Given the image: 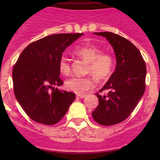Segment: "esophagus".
<instances>
[{
    "instance_id": "esophagus-1",
    "label": "esophagus",
    "mask_w": 160,
    "mask_h": 160,
    "mask_svg": "<svg viewBox=\"0 0 160 160\" xmlns=\"http://www.w3.org/2000/svg\"><path fill=\"white\" fill-rule=\"evenodd\" d=\"M85 94H77V96L76 97L78 98H85Z\"/></svg>"
}]
</instances>
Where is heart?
I'll return each instance as SVG.
<instances>
[{
  "label": "heart",
  "mask_w": 160,
  "mask_h": 160,
  "mask_svg": "<svg viewBox=\"0 0 160 160\" xmlns=\"http://www.w3.org/2000/svg\"><path fill=\"white\" fill-rule=\"evenodd\" d=\"M74 53L87 61L88 66L87 73H92L98 80H106L111 75L114 67V57L109 53H102V49L92 43H86L78 46ZM58 70L63 75H69L71 70L70 62L65 56H62L58 61ZM66 90L76 94H82L94 87L92 77L70 78L65 82Z\"/></svg>",
  "instance_id": "obj_1"
}]
</instances>
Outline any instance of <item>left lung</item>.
Here are the masks:
<instances>
[{"label":"left lung","instance_id":"8db88e82","mask_svg":"<svg viewBox=\"0 0 160 160\" xmlns=\"http://www.w3.org/2000/svg\"><path fill=\"white\" fill-rule=\"evenodd\" d=\"M107 39L116 56V68L104 87L107 95H100L92 116L100 125L112 126L130 116L146 88L147 68L140 52L130 41L111 32H94Z\"/></svg>","mask_w":160,"mask_h":160}]
</instances>
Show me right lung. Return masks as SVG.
Returning <instances> with one entry per match:
<instances>
[{
    "mask_svg": "<svg viewBox=\"0 0 160 160\" xmlns=\"http://www.w3.org/2000/svg\"><path fill=\"white\" fill-rule=\"evenodd\" d=\"M83 33H58L29 44L12 70L14 94L33 121L54 125L63 118L75 94L54 87L63 84L58 61L65 49Z\"/></svg>",
    "mask_w": 160,
    "mask_h": 160,
    "instance_id": "1",
    "label": "right lung"
}]
</instances>
